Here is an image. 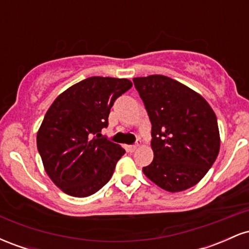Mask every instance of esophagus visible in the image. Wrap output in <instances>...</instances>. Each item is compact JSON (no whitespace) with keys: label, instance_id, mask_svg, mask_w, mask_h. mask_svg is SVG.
<instances>
[{"label":"esophagus","instance_id":"obj_1","mask_svg":"<svg viewBox=\"0 0 249 249\" xmlns=\"http://www.w3.org/2000/svg\"><path fill=\"white\" fill-rule=\"evenodd\" d=\"M138 147H139V144H138V142H137V144L130 145V146H127V150L130 151V152H133V151H136Z\"/></svg>","mask_w":249,"mask_h":249}]
</instances>
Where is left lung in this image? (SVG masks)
I'll return each mask as SVG.
<instances>
[{"mask_svg":"<svg viewBox=\"0 0 249 249\" xmlns=\"http://www.w3.org/2000/svg\"><path fill=\"white\" fill-rule=\"evenodd\" d=\"M152 124L154 158L142 172L168 192L194 186L220 150L216 116L210 104L186 85L162 75L133 78Z\"/></svg>","mask_w":249,"mask_h":249,"instance_id":"left-lung-1","label":"left lung"}]
</instances>
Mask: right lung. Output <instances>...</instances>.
Wrapping results in <instances>:
<instances>
[{
    "label": "right lung",
    "instance_id": "1",
    "mask_svg": "<svg viewBox=\"0 0 249 249\" xmlns=\"http://www.w3.org/2000/svg\"><path fill=\"white\" fill-rule=\"evenodd\" d=\"M132 83L125 78L90 77L61 93L37 132V148L45 172L64 193L84 198L111 179L125 153L103 137L108 113Z\"/></svg>",
    "mask_w": 249,
    "mask_h": 249
}]
</instances>
